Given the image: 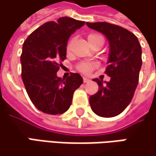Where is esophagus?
<instances>
[{
	"mask_svg": "<svg viewBox=\"0 0 156 156\" xmlns=\"http://www.w3.org/2000/svg\"><path fill=\"white\" fill-rule=\"evenodd\" d=\"M83 81H84L85 83H87V82H89V81H90V79H89L88 78H86V77H84V78H83Z\"/></svg>",
	"mask_w": 156,
	"mask_h": 156,
	"instance_id": "esophagus-1",
	"label": "esophagus"
}]
</instances>
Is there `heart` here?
<instances>
[{
    "label": "heart",
    "instance_id": "heart-1",
    "mask_svg": "<svg viewBox=\"0 0 156 156\" xmlns=\"http://www.w3.org/2000/svg\"><path fill=\"white\" fill-rule=\"evenodd\" d=\"M87 40H88V43L90 45L94 44V43H97V42H101L104 44V38L99 35H96V34H92L90 36H88L87 37ZM70 47V44H68L67 46V50H69ZM97 67V63L96 62H81L78 66V69L79 71H81L82 73H85V74H88L92 71L94 69H95Z\"/></svg>",
    "mask_w": 156,
    "mask_h": 156
}]
</instances>
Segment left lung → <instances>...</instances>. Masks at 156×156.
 Returning a JSON list of instances; mask_svg holds the SVG:
<instances>
[{"instance_id":"1","label":"left lung","mask_w":156,"mask_h":156,"mask_svg":"<svg viewBox=\"0 0 156 156\" xmlns=\"http://www.w3.org/2000/svg\"><path fill=\"white\" fill-rule=\"evenodd\" d=\"M87 26L105 36L110 44L105 73L110 81L98 78L99 90L89 97L92 111L111 118L121 113L131 102L138 84L142 66V50L137 37L130 31L107 22H87Z\"/></svg>"}]
</instances>
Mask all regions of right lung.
Returning <instances> with one entry per match:
<instances>
[{"label":"right lung","instance_id":"right-lung-1","mask_svg":"<svg viewBox=\"0 0 156 156\" xmlns=\"http://www.w3.org/2000/svg\"><path fill=\"white\" fill-rule=\"evenodd\" d=\"M84 25V21L62 17L39 27L23 44L22 80L34 105L44 113L56 115L68 111L73 94L83 82L78 73L62 78L57 71L66 59L69 36Z\"/></svg>","mask_w":156,"mask_h":156}]
</instances>
